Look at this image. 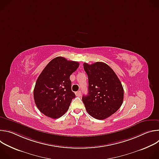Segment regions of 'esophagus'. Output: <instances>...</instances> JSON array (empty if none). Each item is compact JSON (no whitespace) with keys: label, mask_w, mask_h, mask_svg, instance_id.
Listing matches in <instances>:
<instances>
[{"label":"esophagus","mask_w":159,"mask_h":159,"mask_svg":"<svg viewBox=\"0 0 159 159\" xmlns=\"http://www.w3.org/2000/svg\"><path fill=\"white\" fill-rule=\"evenodd\" d=\"M75 95H76V96H77V97L80 96H81V91H80V90H79V91L76 92V93H75Z\"/></svg>","instance_id":"esophagus-1"}]
</instances>
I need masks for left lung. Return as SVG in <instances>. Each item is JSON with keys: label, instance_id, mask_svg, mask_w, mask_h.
I'll use <instances>...</instances> for the list:
<instances>
[{"label": "left lung", "instance_id": "left-lung-1", "mask_svg": "<svg viewBox=\"0 0 159 159\" xmlns=\"http://www.w3.org/2000/svg\"><path fill=\"white\" fill-rule=\"evenodd\" d=\"M88 76V94L82 101L89 114L97 120H104L116 112L123 101L124 90L118 76L104 62L84 63Z\"/></svg>", "mask_w": 159, "mask_h": 159}]
</instances>
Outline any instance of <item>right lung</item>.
Here are the masks:
<instances>
[{
	"mask_svg": "<svg viewBox=\"0 0 159 159\" xmlns=\"http://www.w3.org/2000/svg\"><path fill=\"white\" fill-rule=\"evenodd\" d=\"M79 63L58 57L51 60L39 75L34 89V99L43 115L53 119L69 109L75 95L72 91L70 75Z\"/></svg>",
	"mask_w": 159,
	"mask_h": 159,
	"instance_id": "obj_1",
	"label": "right lung"
}]
</instances>
